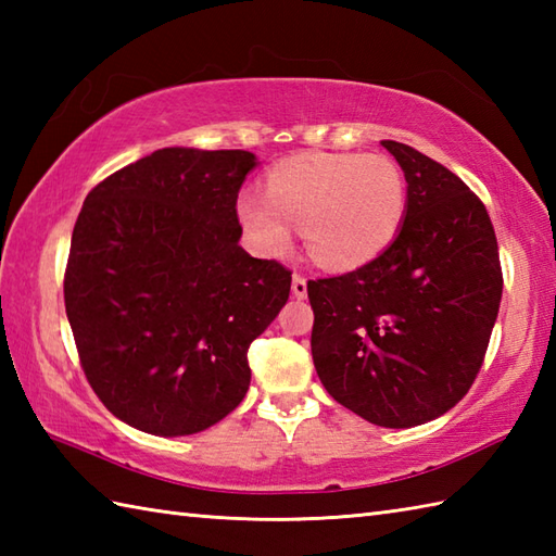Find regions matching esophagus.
<instances>
[{"label": "esophagus", "mask_w": 556, "mask_h": 556, "mask_svg": "<svg viewBox=\"0 0 556 556\" xmlns=\"http://www.w3.org/2000/svg\"><path fill=\"white\" fill-rule=\"evenodd\" d=\"M291 293L296 299L308 296V279H305L303 275H293V279H291Z\"/></svg>", "instance_id": "esophagus-1"}]
</instances>
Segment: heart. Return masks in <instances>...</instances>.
<instances>
[{
  "instance_id": "obj_1",
  "label": "heart",
  "mask_w": 556,
  "mask_h": 556,
  "mask_svg": "<svg viewBox=\"0 0 556 556\" xmlns=\"http://www.w3.org/2000/svg\"><path fill=\"white\" fill-rule=\"evenodd\" d=\"M406 207V179L392 157L313 150L275 164L265 195L243 193L236 217L260 251L287 253L299 227L317 265L349 271L396 241Z\"/></svg>"
}]
</instances>
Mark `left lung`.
I'll return each mask as SVG.
<instances>
[{
    "instance_id": "left-lung-1",
    "label": "left lung",
    "mask_w": 556,
    "mask_h": 556,
    "mask_svg": "<svg viewBox=\"0 0 556 556\" xmlns=\"http://www.w3.org/2000/svg\"><path fill=\"white\" fill-rule=\"evenodd\" d=\"M408 184L387 251L308 281L313 363L334 401L382 428H413L466 396L502 301L497 236L482 200L410 146L382 140Z\"/></svg>"
}]
</instances>
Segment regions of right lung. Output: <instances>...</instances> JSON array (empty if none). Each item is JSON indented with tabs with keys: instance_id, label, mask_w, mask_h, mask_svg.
I'll return each mask as SVG.
<instances>
[{
	"instance_id": "add662e5",
	"label": "right lung",
	"mask_w": 556,
	"mask_h": 556,
	"mask_svg": "<svg viewBox=\"0 0 556 556\" xmlns=\"http://www.w3.org/2000/svg\"><path fill=\"white\" fill-rule=\"evenodd\" d=\"M245 150L162 148L88 193L64 303L80 368L116 418L195 434L241 404L248 346L285 308L291 271L239 245Z\"/></svg>"
}]
</instances>
